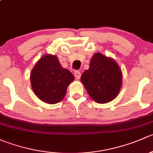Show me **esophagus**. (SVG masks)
<instances>
[{
  "mask_svg": "<svg viewBox=\"0 0 153 153\" xmlns=\"http://www.w3.org/2000/svg\"><path fill=\"white\" fill-rule=\"evenodd\" d=\"M74 75H75V77L76 79H80V78H81V72H79V71H75V72H74Z\"/></svg>",
  "mask_w": 153,
  "mask_h": 153,
  "instance_id": "esophagus-1",
  "label": "esophagus"
}]
</instances>
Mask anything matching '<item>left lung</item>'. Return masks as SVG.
Returning a JSON list of instances; mask_svg holds the SVG:
<instances>
[{
	"instance_id": "obj_1",
	"label": "left lung",
	"mask_w": 153,
	"mask_h": 153,
	"mask_svg": "<svg viewBox=\"0 0 153 153\" xmlns=\"http://www.w3.org/2000/svg\"><path fill=\"white\" fill-rule=\"evenodd\" d=\"M81 81L94 101L106 104L118 96L122 86V72L113 58L97 52Z\"/></svg>"
}]
</instances>
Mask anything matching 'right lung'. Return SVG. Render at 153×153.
Returning a JSON list of instances; mask_svg holds the SVG:
<instances>
[{
	"instance_id": "right-lung-1",
	"label": "right lung",
	"mask_w": 153,
	"mask_h": 153,
	"mask_svg": "<svg viewBox=\"0 0 153 153\" xmlns=\"http://www.w3.org/2000/svg\"><path fill=\"white\" fill-rule=\"evenodd\" d=\"M73 75L61 67L56 55L46 54L35 64L30 73L35 95L44 102L55 104L64 99Z\"/></svg>"
}]
</instances>
